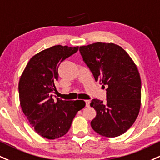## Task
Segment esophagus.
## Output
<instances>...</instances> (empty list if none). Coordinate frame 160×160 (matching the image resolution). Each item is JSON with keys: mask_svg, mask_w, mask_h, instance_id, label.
<instances>
[{"mask_svg": "<svg viewBox=\"0 0 160 160\" xmlns=\"http://www.w3.org/2000/svg\"><path fill=\"white\" fill-rule=\"evenodd\" d=\"M90 102H91V101H90L89 100H86V107H89V106H90Z\"/></svg>", "mask_w": 160, "mask_h": 160, "instance_id": "obj_1", "label": "esophagus"}]
</instances>
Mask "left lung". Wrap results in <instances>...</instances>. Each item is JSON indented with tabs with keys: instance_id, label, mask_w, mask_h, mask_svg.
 <instances>
[{
	"instance_id": "1",
	"label": "left lung",
	"mask_w": 160,
	"mask_h": 160,
	"mask_svg": "<svg viewBox=\"0 0 160 160\" xmlns=\"http://www.w3.org/2000/svg\"><path fill=\"white\" fill-rule=\"evenodd\" d=\"M84 62L95 81L106 88L107 101L92 99L97 115L91 126L97 133L116 137L133 124L141 106V78L129 54L113 43L96 42L80 47Z\"/></svg>"
}]
</instances>
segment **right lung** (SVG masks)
<instances>
[{
	"instance_id": "add662e5",
	"label": "right lung",
	"mask_w": 160,
	"mask_h": 160,
	"mask_svg": "<svg viewBox=\"0 0 160 160\" xmlns=\"http://www.w3.org/2000/svg\"><path fill=\"white\" fill-rule=\"evenodd\" d=\"M79 47L55 45L32 57L25 67L18 83L22 111L34 130L48 139L62 137L71 128L77 112L85 107L83 101L53 99L57 90L58 68Z\"/></svg>"
}]
</instances>
